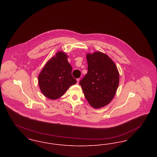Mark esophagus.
Masks as SVG:
<instances>
[{
  "instance_id": "34e87169",
  "label": "esophagus",
  "mask_w": 157,
  "mask_h": 157,
  "mask_svg": "<svg viewBox=\"0 0 157 157\" xmlns=\"http://www.w3.org/2000/svg\"><path fill=\"white\" fill-rule=\"evenodd\" d=\"M79 80H80V79H79V78H78V79H76V81H77V83H79Z\"/></svg>"
}]
</instances>
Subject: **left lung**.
<instances>
[{
	"instance_id": "8db88e82",
	"label": "left lung",
	"mask_w": 157,
	"mask_h": 157,
	"mask_svg": "<svg viewBox=\"0 0 157 157\" xmlns=\"http://www.w3.org/2000/svg\"><path fill=\"white\" fill-rule=\"evenodd\" d=\"M88 73L80 81L84 95L92 107L100 108L110 103L119 85L117 67L106 54L86 55Z\"/></svg>"
}]
</instances>
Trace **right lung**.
<instances>
[{"label":"right lung","instance_id":"add662e5","mask_svg":"<svg viewBox=\"0 0 157 157\" xmlns=\"http://www.w3.org/2000/svg\"><path fill=\"white\" fill-rule=\"evenodd\" d=\"M67 59L66 53H57L46 63L38 76L41 92L51 99L62 97L70 86L76 83L72 75V68Z\"/></svg>","mask_w":157,"mask_h":157}]
</instances>
